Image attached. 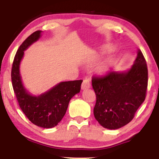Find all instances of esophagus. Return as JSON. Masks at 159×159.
Listing matches in <instances>:
<instances>
[{
	"label": "esophagus",
	"instance_id": "obj_1",
	"mask_svg": "<svg viewBox=\"0 0 159 159\" xmlns=\"http://www.w3.org/2000/svg\"><path fill=\"white\" fill-rule=\"evenodd\" d=\"M81 88L82 90H86V89H88L90 88V82L89 80H84L83 82H82Z\"/></svg>",
	"mask_w": 159,
	"mask_h": 159
}]
</instances>
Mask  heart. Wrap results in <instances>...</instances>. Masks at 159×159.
<instances>
[{"instance_id": "heart-1", "label": "heart", "mask_w": 159, "mask_h": 159, "mask_svg": "<svg viewBox=\"0 0 159 159\" xmlns=\"http://www.w3.org/2000/svg\"><path fill=\"white\" fill-rule=\"evenodd\" d=\"M114 49V47L111 46V45H106V47L104 48L103 52L104 53H106V52H109ZM112 59L111 58H108V60H106L105 62H103V64H101L98 67V71L99 72L101 73H105L108 71V69H109L111 64H112Z\"/></svg>"}]
</instances>
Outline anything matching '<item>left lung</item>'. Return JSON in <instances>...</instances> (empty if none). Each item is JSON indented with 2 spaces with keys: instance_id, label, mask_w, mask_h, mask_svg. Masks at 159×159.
I'll return each instance as SVG.
<instances>
[{
  "instance_id": "8db88e82",
  "label": "left lung",
  "mask_w": 159,
  "mask_h": 159,
  "mask_svg": "<svg viewBox=\"0 0 159 159\" xmlns=\"http://www.w3.org/2000/svg\"><path fill=\"white\" fill-rule=\"evenodd\" d=\"M92 85L96 95L93 113L100 125L109 129L127 125L146 96L148 68L143 53L138 50L129 70L111 71L101 77H93Z\"/></svg>"
}]
</instances>
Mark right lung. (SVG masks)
<instances>
[{
    "mask_svg": "<svg viewBox=\"0 0 159 159\" xmlns=\"http://www.w3.org/2000/svg\"><path fill=\"white\" fill-rule=\"evenodd\" d=\"M41 32H33L19 46L13 61L11 81L19 105L28 119L38 127L52 128L61 121L71 98L80 92L82 80L61 82L38 96L26 90L21 82L19 65L24 51L40 38Z\"/></svg>",
    "mask_w": 159,
    "mask_h": 159,
    "instance_id": "add662e5",
    "label": "right lung"
}]
</instances>
